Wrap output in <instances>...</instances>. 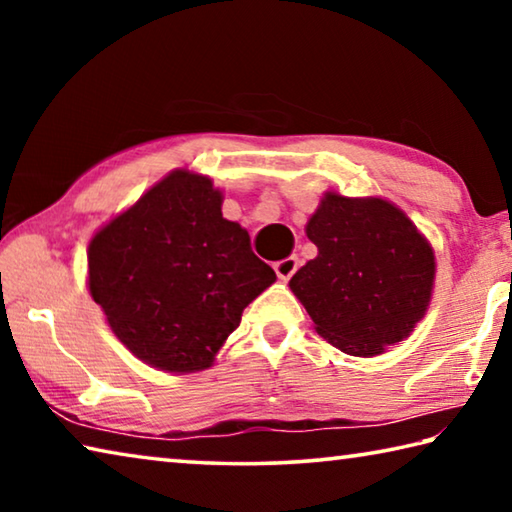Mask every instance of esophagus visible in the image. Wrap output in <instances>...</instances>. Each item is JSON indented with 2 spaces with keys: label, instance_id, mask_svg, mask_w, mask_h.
Instances as JSON below:
<instances>
[{
  "label": "esophagus",
  "instance_id": "esophagus-1",
  "mask_svg": "<svg viewBox=\"0 0 512 512\" xmlns=\"http://www.w3.org/2000/svg\"><path fill=\"white\" fill-rule=\"evenodd\" d=\"M273 268L280 280H289V277L298 271V257H287L282 259V262H275Z\"/></svg>",
  "mask_w": 512,
  "mask_h": 512
}]
</instances>
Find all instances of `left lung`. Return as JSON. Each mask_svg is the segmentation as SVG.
<instances>
[{
  "instance_id": "obj_1",
  "label": "left lung",
  "mask_w": 512,
  "mask_h": 512,
  "mask_svg": "<svg viewBox=\"0 0 512 512\" xmlns=\"http://www.w3.org/2000/svg\"><path fill=\"white\" fill-rule=\"evenodd\" d=\"M318 257L289 287L316 332L352 357L400 343L431 300L436 259L402 210L381 198L329 192L307 223Z\"/></svg>"
}]
</instances>
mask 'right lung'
Here are the masks:
<instances>
[{
    "mask_svg": "<svg viewBox=\"0 0 512 512\" xmlns=\"http://www.w3.org/2000/svg\"><path fill=\"white\" fill-rule=\"evenodd\" d=\"M90 293L135 357L210 368L241 314L275 282L212 180L173 171L90 241Z\"/></svg>",
    "mask_w": 512,
    "mask_h": 512,
    "instance_id": "1",
    "label": "right lung"
}]
</instances>
